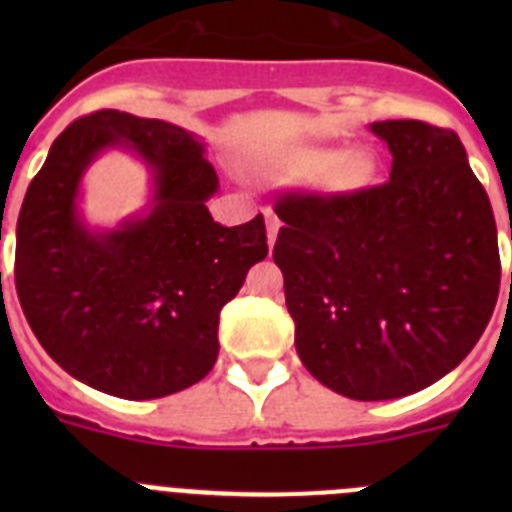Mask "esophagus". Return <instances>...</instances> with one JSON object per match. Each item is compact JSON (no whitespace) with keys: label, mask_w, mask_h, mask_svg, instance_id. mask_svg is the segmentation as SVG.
Instances as JSON below:
<instances>
[{"label":"esophagus","mask_w":512,"mask_h":512,"mask_svg":"<svg viewBox=\"0 0 512 512\" xmlns=\"http://www.w3.org/2000/svg\"><path fill=\"white\" fill-rule=\"evenodd\" d=\"M264 217H266V235H269V246H274V241H277V233H279V217L274 215L271 210H266Z\"/></svg>","instance_id":"obj_1"}]
</instances>
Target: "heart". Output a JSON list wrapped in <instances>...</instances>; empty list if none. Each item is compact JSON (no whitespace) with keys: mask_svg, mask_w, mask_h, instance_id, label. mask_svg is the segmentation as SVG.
Masks as SVG:
<instances>
[{"mask_svg":"<svg viewBox=\"0 0 512 512\" xmlns=\"http://www.w3.org/2000/svg\"><path fill=\"white\" fill-rule=\"evenodd\" d=\"M292 169L302 176H312L323 171V184L328 189L348 192L364 187L374 174L372 158L364 151L333 153L328 148H307L292 156Z\"/></svg>","mask_w":512,"mask_h":512,"instance_id":"b5f03b06","label":"heart"}]
</instances>
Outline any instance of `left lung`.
Masks as SVG:
<instances>
[{
	"mask_svg": "<svg viewBox=\"0 0 512 512\" xmlns=\"http://www.w3.org/2000/svg\"><path fill=\"white\" fill-rule=\"evenodd\" d=\"M390 179L341 194L284 192L274 264L307 372L351 400L438 382L474 348L500 292L490 197L454 130L372 122Z\"/></svg>",
	"mask_w": 512,
	"mask_h": 512,
	"instance_id": "left-lung-1",
	"label": "left lung"
}]
</instances>
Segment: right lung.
I'll use <instances>...</instances> for the list:
<instances>
[{
	"label": "right lung",
	"mask_w": 512,
	"mask_h": 512,
	"mask_svg": "<svg viewBox=\"0 0 512 512\" xmlns=\"http://www.w3.org/2000/svg\"><path fill=\"white\" fill-rule=\"evenodd\" d=\"M107 147L154 171L146 216L89 231L75 210L80 176ZM179 125L120 110L79 117L53 140L17 217L15 284L40 346L61 369L122 400L182 392L215 366L220 310L266 259L264 215L235 228L205 202L217 174Z\"/></svg>",
	"instance_id": "add662e5"
}]
</instances>
